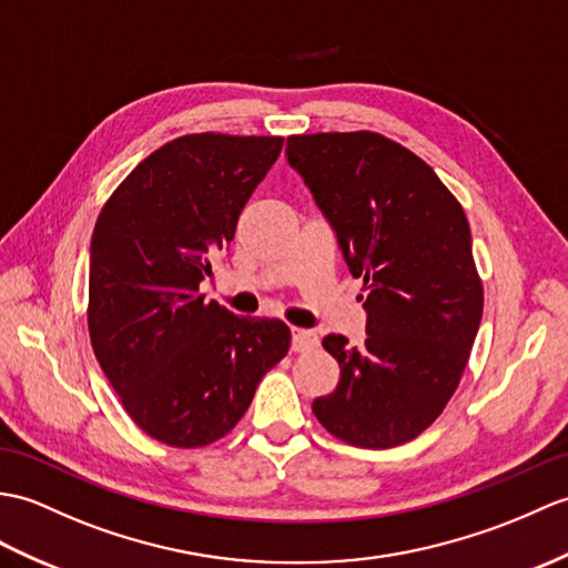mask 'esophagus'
Wrapping results in <instances>:
<instances>
[{"label":"esophagus","mask_w":568,"mask_h":568,"mask_svg":"<svg viewBox=\"0 0 568 568\" xmlns=\"http://www.w3.org/2000/svg\"><path fill=\"white\" fill-rule=\"evenodd\" d=\"M290 346H293L295 353L310 351L316 346V334L310 332V328H293V334H290Z\"/></svg>","instance_id":"obj_1"}]
</instances>
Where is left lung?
<instances>
[{"instance_id": "1", "label": "left lung", "mask_w": 568, "mask_h": 568, "mask_svg": "<svg viewBox=\"0 0 568 568\" xmlns=\"http://www.w3.org/2000/svg\"><path fill=\"white\" fill-rule=\"evenodd\" d=\"M285 156L365 283V344L322 338L341 379L312 412L355 447L414 440L455 394L481 322L465 210L424 160L377 133L293 135Z\"/></svg>"}]
</instances>
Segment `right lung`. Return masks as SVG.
<instances>
[{
  "label": "right lung",
  "instance_id": "add662e5",
  "mask_svg": "<svg viewBox=\"0 0 568 568\" xmlns=\"http://www.w3.org/2000/svg\"><path fill=\"white\" fill-rule=\"evenodd\" d=\"M281 150L283 138H179L140 162L97 220L91 346L125 412L154 440H220L290 348L281 320L236 316L197 295Z\"/></svg>",
  "mask_w": 568,
  "mask_h": 568
}]
</instances>
